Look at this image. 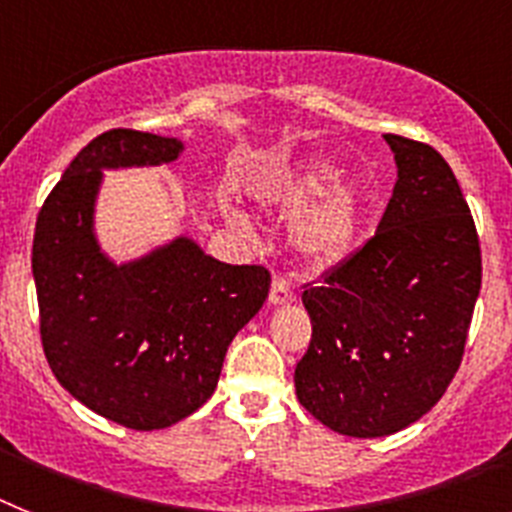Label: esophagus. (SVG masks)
Segmentation results:
<instances>
[{
  "instance_id": "34e87169",
  "label": "esophagus",
  "mask_w": 512,
  "mask_h": 512,
  "mask_svg": "<svg viewBox=\"0 0 512 512\" xmlns=\"http://www.w3.org/2000/svg\"><path fill=\"white\" fill-rule=\"evenodd\" d=\"M294 297H297V292H294V286L289 284V281H284V278H276L273 281V286H270V305H289V302H294Z\"/></svg>"
}]
</instances>
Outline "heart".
I'll list each match as a JSON object with an SVG mask.
<instances>
[{"instance_id":"obj_1","label":"heart","mask_w":512,"mask_h":512,"mask_svg":"<svg viewBox=\"0 0 512 512\" xmlns=\"http://www.w3.org/2000/svg\"><path fill=\"white\" fill-rule=\"evenodd\" d=\"M328 181H331V170L318 165L276 189L265 191V202L286 215L297 213L315 196L319 197L314 198L316 202L307 207L294 226V244L313 263H328L342 255L350 247L357 228V207H360L357 191L344 181H334L326 190ZM226 218L236 231L249 234V220L244 218V213L226 210Z\"/></svg>"}]
</instances>
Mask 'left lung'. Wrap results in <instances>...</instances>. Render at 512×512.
I'll return each mask as SVG.
<instances>
[{"label":"left lung","instance_id":"left-lung-1","mask_svg":"<svg viewBox=\"0 0 512 512\" xmlns=\"http://www.w3.org/2000/svg\"><path fill=\"white\" fill-rule=\"evenodd\" d=\"M397 184L376 236L310 284L313 339L297 400L344 436H389L429 413L463 360L481 247L458 178L423 141L384 136Z\"/></svg>","mask_w":512,"mask_h":512}]
</instances>
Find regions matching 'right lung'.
<instances>
[{"mask_svg":"<svg viewBox=\"0 0 512 512\" xmlns=\"http://www.w3.org/2000/svg\"><path fill=\"white\" fill-rule=\"evenodd\" d=\"M184 144L112 128L73 157L33 234L41 347L78 402L126 429L184 421L218 386L228 344L263 307L270 273L228 265L178 236L115 265L94 236L102 168L162 165Z\"/></svg>","mask_w":512,"mask_h":512,"instance_id":"obj_1","label":"right lung"}]
</instances>
